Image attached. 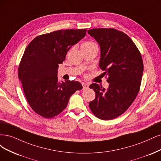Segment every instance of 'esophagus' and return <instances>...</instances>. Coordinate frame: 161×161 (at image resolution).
I'll list each match as a JSON object with an SVG mask.
<instances>
[{
	"label": "esophagus",
	"mask_w": 161,
	"mask_h": 161,
	"mask_svg": "<svg viewBox=\"0 0 161 161\" xmlns=\"http://www.w3.org/2000/svg\"><path fill=\"white\" fill-rule=\"evenodd\" d=\"M82 86H83V89L85 90L89 87V84H86V83H82Z\"/></svg>",
	"instance_id": "34e87169"
}]
</instances>
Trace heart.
<instances>
[{"instance_id": "heart-1", "label": "heart", "mask_w": 161, "mask_h": 161, "mask_svg": "<svg viewBox=\"0 0 161 161\" xmlns=\"http://www.w3.org/2000/svg\"><path fill=\"white\" fill-rule=\"evenodd\" d=\"M96 45L94 42H92V41H85V42H84L82 43L81 45V49H87V48H89L90 47Z\"/></svg>"}]
</instances>
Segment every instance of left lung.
Segmentation results:
<instances>
[{"label": "left lung", "instance_id": "1", "mask_svg": "<svg viewBox=\"0 0 161 161\" xmlns=\"http://www.w3.org/2000/svg\"><path fill=\"white\" fill-rule=\"evenodd\" d=\"M87 33L99 43V65L104 71L108 89L92 84L96 93L89 103L98 118L109 120L125 112L136 97L141 84L143 61L137 47L124 33L115 29H93Z\"/></svg>", "mask_w": 161, "mask_h": 161}]
</instances>
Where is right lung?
<instances>
[{
	"label": "right lung",
	"mask_w": 161,
	"mask_h": 161,
	"mask_svg": "<svg viewBox=\"0 0 161 161\" xmlns=\"http://www.w3.org/2000/svg\"><path fill=\"white\" fill-rule=\"evenodd\" d=\"M86 35V29L59 30L36 37L25 49L18 76L29 104L45 118L59 114L72 94L82 89L80 82L59 81L58 68L71 46Z\"/></svg>",
	"instance_id": "1"
}]
</instances>
